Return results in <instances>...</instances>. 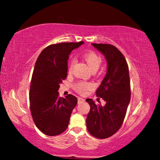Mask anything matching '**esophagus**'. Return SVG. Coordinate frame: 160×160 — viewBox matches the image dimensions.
I'll use <instances>...</instances> for the list:
<instances>
[{
    "instance_id": "esophagus-1",
    "label": "esophagus",
    "mask_w": 160,
    "mask_h": 160,
    "mask_svg": "<svg viewBox=\"0 0 160 160\" xmlns=\"http://www.w3.org/2000/svg\"><path fill=\"white\" fill-rule=\"evenodd\" d=\"M78 103H81L85 102L84 98H81V97H78Z\"/></svg>"
}]
</instances>
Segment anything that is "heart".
I'll return each instance as SVG.
<instances>
[{
    "mask_svg": "<svg viewBox=\"0 0 160 160\" xmlns=\"http://www.w3.org/2000/svg\"><path fill=\"white\" fill-rule=\"evenodd\" d=\"M83 58L88 65L90 67L93 71H96L99 68L101 64H102V58L100 55L93 51H89V52L85 53ZM74 64H75V60H72L70 62V64L69 66L68 71L70 73L72 70ZM75 90L78 93L80 94H85L90 90L93 89L94 88V85L92 82H85V81H79V82H76L74 85Z\"/></svg>",
    "mask_w": 160,
    "mask_h": 160,
    "instance_id": "b5f03b06",
    "label": "heart"
}]
</instances>
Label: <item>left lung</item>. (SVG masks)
<instances>
[{
  "mask_svg": "<svg viewBox=\"0 0 160 160\" xmlns=\"http://www.w3.org/2000/svg\"><path fill=\"white\" fill-rule=\"evenodd\" d=\"M92 46L107 59V74L96 91L97 97L103 98L106 104L96 105L93 99L87 98L91 109L86 126L92 136L102 139L118 132L124 121L130 100L129 69L124 56L115 46L103 43Z\"/></svg>",
  "mask_w": 160,
  "mask_h": 160,
  "instance_id": "8db88e82",
  "label": "left lung"
}]
</instances>
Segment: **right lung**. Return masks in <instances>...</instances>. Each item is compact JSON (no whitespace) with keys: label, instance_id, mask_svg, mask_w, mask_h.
<instances>
[{"label":"right lung","instance_id":"obj_1","mask_svg":"<svg viewBox=\"0 0 160 160\" xmlns=\"http://www.w3.org/2000/svg\"><path fill=\"white\" fill-rule=\"evenodd\" d=\"M84 43L62 42L47 46L38 57L30 90V107L35 125L49 136L62 133L68 127L77 98L58 96L59 85L67 76V60L71 51Z\"/></svg>","mask_w":160,"mask_h":160}]
</instances>
